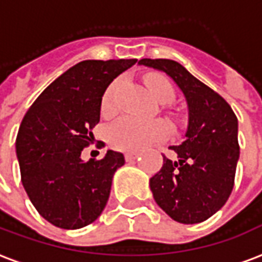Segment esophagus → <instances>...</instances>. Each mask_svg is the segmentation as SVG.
<instances>
[{"label":"esophagus","mask_w":262,"mask_h":262,"mask_svg":"<svg viewBox=\"0 0 262 262\" xmlns=\"http://www.w3.org/2000/svg\"><path fill=\"white\" fill-rule=\"evenodd\" d=\"M137 158H139V154L136 152H127L126 155H125V159H126L127 162H129V161H135Z\"/></svg>","instance_id":"obj_1"}]
</instances>
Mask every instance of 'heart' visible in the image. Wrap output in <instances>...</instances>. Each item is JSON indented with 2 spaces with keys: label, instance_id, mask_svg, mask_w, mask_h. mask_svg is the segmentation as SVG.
Returning a JSON list of instances; mask_svg holds the SVG:
<instances>
[{
  "label": "heart",
  "instance_id": "obj_1",
  "mask_svg": "<svg viewBox=\"0 0 262 262\" xmlns=\"http://www.w3.org/2000/svg\"><path fill=\"white\" fill-rule=\"evenodd\" d=\"M144 81L149 93L159 103H170L174 99V88L162 74H148ZM122 82L123 78H118L105 91L101 100V110L104 114L114 113L117 108V93ZM169 132L170 127L165 121H141L126 115L119 118L110 126L108 140L115 149L135 152L147 147L149 143L165 139Z\"/></svg>",
  "mask_w": 262,
  "mask_h": 262
}]
</instances>
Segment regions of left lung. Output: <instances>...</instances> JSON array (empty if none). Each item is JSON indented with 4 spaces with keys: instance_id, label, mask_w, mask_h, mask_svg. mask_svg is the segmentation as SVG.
<instances>
[{
    "instance_id": "left-lung-1",
    "label": "left lung",
    "mask_w": 262,
    "mask_h": 262,
    "mask_svg": "<svg viewBox=\"0 0 262 262\" xmlns=\"http://www.w3.org/2000/svg\"><path fill=\"white\" fill-rule=\"evenodd\" d=\"M139 63L173 78L188 104L185 140L170 147L177 159L163 155L161 170L149 179L154 199L177 223H202L224 206L232 192L239 159L237 118L224 97L174 60Z\"/></svg>"
}]
</instances>
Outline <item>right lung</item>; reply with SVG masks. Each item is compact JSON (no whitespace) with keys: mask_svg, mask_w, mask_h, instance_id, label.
<instances>
[{"mask_svg":"<svg viewBox=\"0 0 262 262\" xmlns=\"http://www.w3.org/2000/svg\"><path fill=\"white\" fill-rule=\"evenodd\" d=\"M137 59L83 60L38 96L16 137L21 184L43 219L55 227L78 229L104 210L114 173L125 163L121 152L83 162L93 143L107 86Z\"/></svg>","mask_w":262,"mask_h":262,"instance_id":"obj_1","label":"right lung"}]
</instances>
